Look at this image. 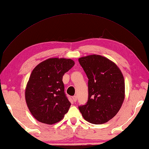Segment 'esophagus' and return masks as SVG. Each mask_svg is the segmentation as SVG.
<instances>
[{
  "label": "esophagus",
  "instance_id": "34e87169",
  "mask_svg": "<svg viewBox=\"0 0 149 149\" xmlns=\"http://www.w3.org/2000/svg\"><path fill=\"white\" fill-rule=\"evenodd\" d=\"M72 99H73V100H74V102H76L77 101V97L75 95L74 96V97H72Z\"/></svg>",
  "mask_w": 149,
  "mask_h": 149
}]
</instances>
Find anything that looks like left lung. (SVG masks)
Returning <instances> with one entry per match:
<instances>
[{"instance_id":"8db88e82","label":"left lung","mask_w":149,"mask_h":149,"mask_svg":"<svg viewBox=\"0 0 149 149\" xmlns=\"http://www.w3.org/2000/svg\"><path fill=\"white\" fill-rule=\"evenodd\" d=\"M89 79L88 100L79 110L94 124L107 122L116 115L125 98V82L116 64L106 57L93 54L79 58Z\"/></svg>"}]
</instances>
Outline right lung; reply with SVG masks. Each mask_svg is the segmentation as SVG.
I'll return each mask as SVG.
<instances>
[{
  "label": "right lung",
  "instance_id": "add662e5",
  "mask_svg": "<svg viewBox=\"0 0 149 149\" xmlns=\"http://www.w3.org/2000/svg\"><path fill=\"white\" fill-rule=\"evenodd\" d=\"M74 60L52 58L33 70L25 91L30 112L39 122L52 125L68 112L71 103L64 92L63 75L74 66Z\"/></svg>",
  "mask_w": 149,
  "mask_h": 149
}]
</instances>
